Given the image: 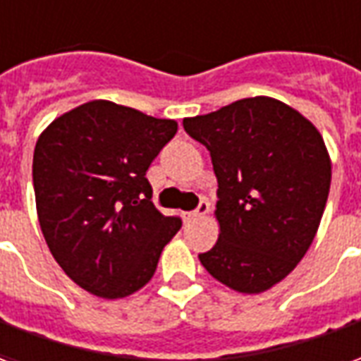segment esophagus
<instances>
[{"mask_svg": "<svg viewBox=\"0 0 361 361\" xmlns=\"http://www.w3.org/2000/svg\"><path fill=\"white\" fill-rule=\"evenodd\" d=\"M209 201L207 199H201V203H199V207L195 209V211H191V213H183V219L185 221H191V219H199V216H205L207 213H209Z\"/></svg>", "mask_w": 361, "mask_h": 361, "instance_id": "obj_1", "label": "esophagus"}]
</instances>
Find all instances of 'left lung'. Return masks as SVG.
Segmentation results:
<instances>
[{"label":"left lung","instance_id":"1","mask_svg":"<svg viewBox=\"0 0 361 361\" xmlns=\"http://www.w3.org/2000/svg\"><path fill=\"white\" fill-rule=\"evenodd\" d=\"M211 152L219 240L203 268L238 293H264L303 259L329 199L321 133L287 103L258 95L183 119Z\"/></svg>","mask_w":361,"mask_h":361}]
</instances>
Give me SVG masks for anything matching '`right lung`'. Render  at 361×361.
<instances>
[{
  "label": "right lung",
  "instance_id": "obj_1",
  "mask_svg": "<svg viewBox=\"0 0 361 361\" xmlns=\"http://www.w3.org/2000/svg\"><path fill=\"white\" fill-rule=\"evenodd\" d=\"M178 133L105 99L68 111L40 133L32 183L40 231L58 266L103 299L137 293L181 228L152 205L146 170Z\"/></svg>",
  "mask_w": 361,
  "mask_h": 361
}]
</instances>
